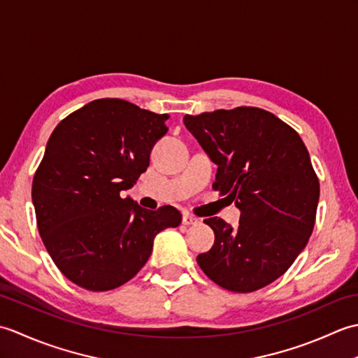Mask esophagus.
<instances>
[{
  "mask_svg": "<svg viewBox=\"0 0 358 358\" xmlns=\"http://www.w3.org/2000/svg\"><path fill=\"white\" fill-rule=\"evenodd\" d=\"M181 222H183L185 226H191V224H196V223H199V218H195V217L189 215V214H185V215H183V220H181Z\"/></svg>",
  "mask_w": 358,
  "mask_h": 358,
  "instance_id": "esophagus-1",
  "label": "esophagus"
}]
</instances>
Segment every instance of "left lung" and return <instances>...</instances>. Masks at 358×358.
<instances>
[{
  "label": "left lung",
  "mask_w": 358,
  "mask_h": 358,
  "mask_svg": "<svg viewBox=\"0 0 358 358\" xmlns=\"http://www.w3.org/2000/svg\"><path fill=\"white\" fill-rule=\"evenodd\" d=\"M185 126L218 169L214 187L240 209L232 227L204 223L215 241L196 257L206 275L232 292H252L283 275L308 245L320 185L300 135L258 108L185 115Z\"/></svg>",
  "instance_id": "obj_1"
}]
</instances>
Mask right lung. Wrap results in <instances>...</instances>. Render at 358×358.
Segmentation results:
<instances>
[{
    "label": "right lung",
    "mask_w": 358,
    "mask_h": 358,
    "mask_svg": "<svg viewBox=\"0 0 358 358\" xmlns=\"http://www.w3.org/2000/svg\"><path fill=\"white\" fill-rule=\"evenodd\" d=\"M166 120V113L103 98L52 132L32 201L45 249L75 285L95 292L124 285L146 264L157 234L181 223L172 206L149 210L120 196L146 172Z\"/></svg>",
    "instance_id": "right-lung-1"
}]
</instances>
